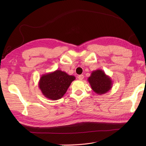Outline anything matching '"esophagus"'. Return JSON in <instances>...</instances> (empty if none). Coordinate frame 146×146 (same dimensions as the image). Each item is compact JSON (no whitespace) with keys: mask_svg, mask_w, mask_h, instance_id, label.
Here are the masks:
<instances>
[{"mask_svg":"<svg viewBox=\"0 0 146 146\" xmlns=\"http://www.w3.org/2000/svg\"><path fill=\"white\" fill-rule=\"evenodd\" d=\"M78 78L80 80H82L83 78H84V76H83V75H80L78 76Z\"/></svg>","mask_w":146,"mask_h":146,"instance_id":"obj_1","label":"esophagus"}]
</instances>
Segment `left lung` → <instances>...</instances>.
I'll return each mask as SVG.
<instances>
[{"label":"left lung","mask_w":146,"mask_h":146,"mask_svg":"<svg viewBox=\"0 0 146 146\" xmlns=\"http://www.w3.org/2000/svg\"><path fill=\"white\" fill-rule=\"evenodd\" d=\"M88 82L93 91L98 95L106 94L112 88V80L102 70L93 71Z\"/></svg>","instance_id":"1"}]
</instances>
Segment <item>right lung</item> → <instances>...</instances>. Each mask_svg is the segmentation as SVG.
<instances>
[{"label":"right lung","mask_w":146,"mask_h":146,"mask_svg":"<svg viewBox=\"0 0 146 146\" xmlns=\"http://www.w3.org/2000/svg\"><path fill=\"white\" fill-rule=\"evenodd\" d=\"M75 76L57 70L42 75L39 82V88L47 98L56 100L63 97Z\"/></svg>","instance_id":"obj_1"}]
</instances>
